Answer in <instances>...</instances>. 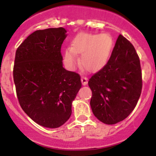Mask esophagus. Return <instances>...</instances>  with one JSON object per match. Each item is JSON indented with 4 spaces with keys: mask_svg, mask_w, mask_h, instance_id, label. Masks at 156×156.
<instances>
[{
    "mask_svg": "<svg viewBox=\"0 0 156 156\" xmlns=\"http://www.w3.org/2000/svg\"><path fill=\"white\" fill-rule=\"evenodd\" d=\"M87 77L85 76H81V82H82V84L83 86L87 85Z\"/></svg>",
    "mask_w": 156,
    "mask_h": 156,
    "instance_id": "esophagus-1",
    "label": "esophagus"
}]
</instances>
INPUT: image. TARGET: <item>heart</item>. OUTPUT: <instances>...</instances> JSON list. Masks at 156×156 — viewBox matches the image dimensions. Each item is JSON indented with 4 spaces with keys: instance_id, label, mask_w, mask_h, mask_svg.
<instances>
[{
    "instance_id": "b5f03b06",
    "label": "heart",
    "mask_w": 156,
    "mask_h": 156,
    "mask_svg": "<svg viewBox=\"0 0 156 156\" xmlns=\"http://www.w3.org/2000/svg\"><path fill=\"white\" fill-rule=\"evenodd\" d=\"M113 48V40L108 34L81 33L65 51L64 61L69 68L78 63L76 54H81V65L89 71L100 69L106 64Z\"/></svg>"
}]
</instances>
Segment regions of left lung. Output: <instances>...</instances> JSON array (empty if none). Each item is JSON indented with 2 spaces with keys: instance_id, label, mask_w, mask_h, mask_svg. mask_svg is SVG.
Listing matches in <instances>:
<instances>
[{
  "instance_id": "1",
  "label": "left lung",
  "mask_w": 156,
  "mask_h": 156,
  "mask_svg": "<svg viewBox=\"0 0 156 156\" xmlns=\"http://www.w3.org/2000/svg\"><path fill=\"white\" fill-rule=\"evenodd\" d=\"M88 85L92 91L94 115L105 124L123 120L137 105L142 90L140 58L134 47L119 35L108 59Z\"/></svg>"
}]
</instances>
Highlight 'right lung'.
Here are the masks:
<instances>
[{
  "label": "right lung",
  "mask_w": 156,
  "mask_h": 156,
  "mask_svg": "<svg viewBox=\"0 0 156 156\" xmlns=\"http://www.w3.org/2000/svg\"><path fill=\"white\" fill-rule=\"evenodd\" d=\"M62 27L37 30L16 52L13 78L21 108L34 122L57 128L69 119L80 76L63 68Z\"/></svg>",
  "instance_id": "1"
}]
</instances>
